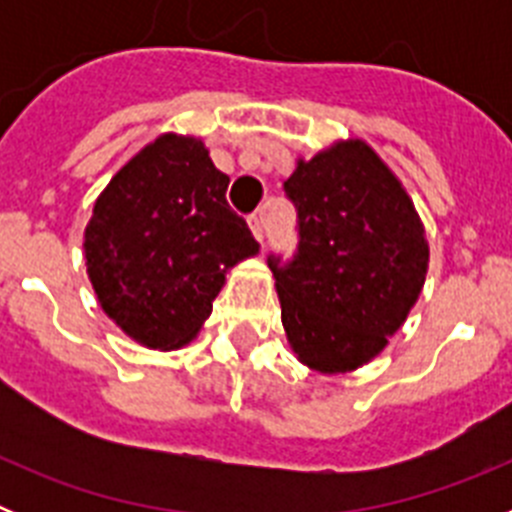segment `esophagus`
Instances as JSON below:
<instances>
[{
    "label": "esophagus",
    "mask_w": 512,
    "mask_h": 512,
    "mask_svg": "<svg viewBox=\"0 0 512 512\" xmlns=\"http://www.w3.org/2000/svg\"><path fill=\"white\" fill-rule=\"evenodd\" d=\"M248 225H251L253 235L259 238V241H264V230H266V223H264V210L253 212L251 217H248Z\"/></svg>",
    "instance_id": "34e87169"
}]
</instances>
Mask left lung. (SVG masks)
Segmentation results:
<instances>
[{
	"label": "left lung",
	"instance_id": "8db88e82",
	"mask_svg": "<svg viewBox=\"0 0 512 512\" xmlns=\"http://www.w3.org/2000/svg\"><path fill=\"white\" fill-rule=\"evenodd\" d=\"M284 194L297 210V251L287 261L269 253V266L289 346L318 372L359 369L387 346L423 289V223L361 140L297 161Z\"/></svg>",
	"mask_w": 512,
	"mask_h": 512
}]
</instances>
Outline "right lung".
Masks as SVG:
<instances>
[{"label":"right lung","instance_id":"right-lung-1","mask_svg":"<svg viewBox=\"0 0 512 512\" xmlns=\"http://www.w3.org/2000/svg\"><path fill=\"white\" fill-rule=\"evenodd\" d=\"M228 174L205 143L166 133L99 194L84 233L102 310L148 348H179L212 312L225 271L259 243L225 200Z\"/></svg>","mask_w":512,"mask_h":512}]
</instances>
